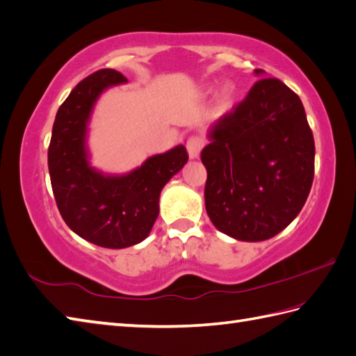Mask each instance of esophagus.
<instances>
[{
	"mask_svg": "<svg viewBox=\"0 0 356 356\" xmlns=\"http://www.w3.org/2000/svg\"><path fill=\"white\" fill-rule=\"evenodd\" d=\"M204 146V140L201 137H191L187 140V152H188V156L192 158V160H195V158H198L200 154H201V149Z\"/></svg>",
	"mask_w": 356,
	"mask_h": 356,
	"instance_id": "1",
	"label": "esophagus"
}]
</instances>
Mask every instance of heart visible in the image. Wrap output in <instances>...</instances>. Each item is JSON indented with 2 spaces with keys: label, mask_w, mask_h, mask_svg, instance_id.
I'll list each match as a JSON object with an SVG mask.
<instances>
[{
  "label": "heart",
  "mask_w": 356,
  "mask_h": 356,
  "mask_svg": "<svg viewBox=\"0 0 356 356\" xmlns=\"http://www.w3.org/2000/svg\"><path fill=\"white\" fill-rule=\"evenodd\" d=\"M233 99V88L232 86H225L224 91H222V102H230Z\"/></svg>",
  "instance_id": "heart-1"
}]
</instances>
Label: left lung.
Segmentation results:
<instances>
[{"label":"left lung","mask_w":356,"mask_h":356,"mask_svg":"<svg viewBox=\"0 0 356 356\" xmlns=\"http://www.w3.org/2000/svg\"><path fill=\"white\" fill-rule=\"evenodd\" d=\"M207 138L201 161L213 225L245 242L266 241L286 228L314 179V136L297 94L279 79L262 77L210 126Z\"/></svg>","instance_id":"obj_1"}]
</instances>
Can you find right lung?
<instances>
[{
  "label": "right lung",
  "instance_id": "add662e5",
  "mask_svg": "<svg viewBox=\"0 0 356 356\" xmlns=\"http://www.w3.org/2000/svg\"><path fill=\"white\" fill-rule=\"evenodd\" d=\"M115 70L85 77L58 109L49 146L51 188L62 219L82 239L104 248H126L147 238L160 213V193L188 160L186 147L158 154L124 175L90 164L88 122L99 96L126 83Z\"/></svg>",
  "mask_w": 356,
  "mask_h": 356
}]
</instances>
